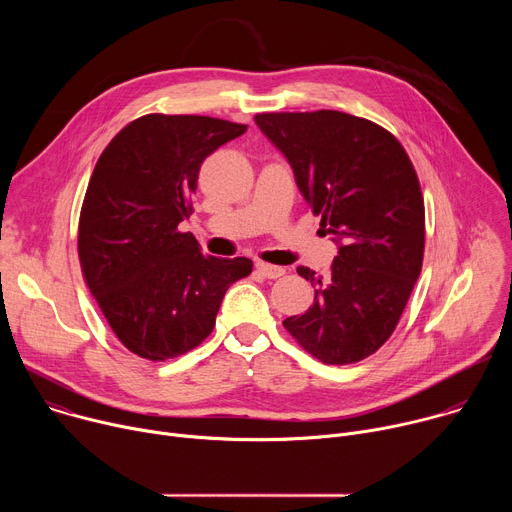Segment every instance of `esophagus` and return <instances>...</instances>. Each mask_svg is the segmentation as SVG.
I'll return each instance as SVG.
<instances>
[{"instance_id":"esophagus-1","label":"esophagus","mask_w":512,"mask_h":512,"mask_svg":"<svg viewBox=\"0 0 512 512\" xmlns=\"http://www.w3.org/2000/svg\"><path fill=\"white\" fill-rule=\"evenodd\" d=\"M255 267H257V271H259L263 277H267V279H277V277H281V275L285 273V267L271 265V263H263V261H259Z\"/></svg>"}]
</instances>
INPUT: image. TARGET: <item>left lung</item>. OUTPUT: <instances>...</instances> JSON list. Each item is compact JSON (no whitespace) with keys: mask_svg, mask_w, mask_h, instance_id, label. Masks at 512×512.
Instances as JSON below:
<instances>
[{"mask_svg":"<svg viewBox=\"0 0 512 512\" xmlns=\"http://www.w3.org/2000/svg\"><path fill=\"white\" fill-rule=\"evenodd\" d=\"M296 184L338 245L326 277L310 267L314 304L285 330L326 364L377 352L393 334L421 273L425 208L403 145L381 125L342 111L259 113Z\"/></svg>","mask_w":512,"mask_h":512,"instance_id":"1","label":"left lung"}]
</instances>
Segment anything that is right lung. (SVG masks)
<instances>
[{
    "label": "right lung",
    "instance_id": "right-lung-1",
    "mask_svg": "<svg viewBox=\"0 0 512 512\" xmlns=\"http://www.w3.org/2000/svg\"><path fill=\"white\" fill-rule=\"evenodd\" d=\"M247 125L204 115H143L103 150L81 208L79 259L103 316L127 350L168 360L214 328L247 257L202 255L178 225L206 156Z\"/></svg>",
    "mask_w": 512,
    "mask_h": 512
}]
</instances>
